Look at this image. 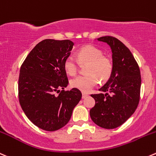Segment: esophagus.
Segmentation results:
<instances>
[{
  "label": "esophagus",
  "instance_id": "obj_1",
  "mask_svg": "<svg viewBox=\"0 0 156 156\" xmlns=\"http://www.w3.org/2000/svg\"><path fill=\"white\" fill-rule=\"evenodd\" d=\"M87 96H88V94H87L84 93V92H83V93H82V98H83V99H84V98H87Z\"/></svg>",
  "mask_w": 156,
  "mask_h": 156
}]
</instances>
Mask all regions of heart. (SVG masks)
<instances>
[{
    "instance_id": "1",
    "label": "heart",
    "mask_w": 156,
    "mask_h": 156,
    "mask_svg": "<svg viewBox=\"0 0 156 156\" xmlns=\"http://www.w3.org/2000/svg\"><path fill=\"white\" fill-rule=\"evenodd\" d=\"M78 62L81 65L87 64V75H79L70 81L72 87L83 92H88L97 85L99 80L107 82L113 71V63L111 58L103 55V51L92 45L81 47L76 53ZM64 70L68 75H75L78 69V64L73 57L68 56L63 63Z\"/></svg>"
}]
</instances>
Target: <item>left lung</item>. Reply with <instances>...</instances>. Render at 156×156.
I'll list each match as a JSON object with an SVG mask.
<instances>
[{"label": "left lung", "instance_id": "8db88e82", "mask_svg": "<svg viewBox=\"0 0 156 156\" xmlns=\"http://www.w3.org/2000/svg\"><path fill=\"white\" fill-rule=\"evenodd\" d=\"M112 50L113 71L107 82L99 89L105 94H90L95 105L90 110L91 120L104 129L121 126L135 112L140 98L141 75L138 63L129 49L113 36H102Z\"/></svg>", "mask_w": 156, "mask_h": 156}]
</instances>
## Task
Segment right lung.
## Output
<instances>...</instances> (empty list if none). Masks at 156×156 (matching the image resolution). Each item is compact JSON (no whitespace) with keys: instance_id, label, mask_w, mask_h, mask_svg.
<instances>
[{"instance_id":"1","label":"right lung","mask_w":156,"mask_h":156,"mask_svg":"<svg viewBox=\"0 0 156 156\" xmlns=\"http://www.w3.org/2000/svg\"><path fill=\"white\" fill-rule=\"evenodd\" d=\"M73 46L69 40H43L20 67V104L29 120L44 130L55 131L66 126L82 96L78 89L65 90L69 80L63 63Z\"/></svg>"}]
</instances>
